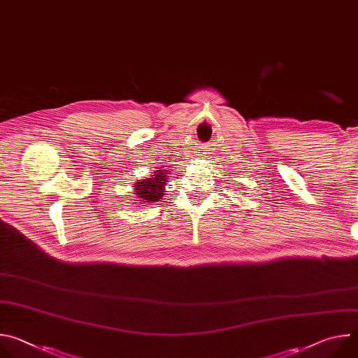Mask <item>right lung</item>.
<instances>
[{"label": "right lung", "mask_w": 358, "mask_h": 358, "mask_svg": "<svg viewBox=\"0 0 358 358\" xmlns=\"http://www.w3.org/2000/svg\"><path fill=\"white\" fill-rule=\"evenodd\" d=\"M167 170H157L152 176H148L145 180H140L134 184V198H138L136 202L137 206L141 208L144 206L141 203H150V202H157L163 198L166 192L167 180L170 176H167ZM134 207V206H133Z\"/></svg>", "instance_id": "add662e5"}]
</instances>
